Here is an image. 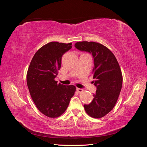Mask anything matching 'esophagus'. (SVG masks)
Returning <instances> with one entry per match:
<instances>
[{
	"mask_svg": "<svg viewBox=\"0 0 147 147\" xmlns=\"http://www.w3.org/2000/svg\"><path fill=\"white\" fill-rule=\"evenodd\" d=\"M77 91L78 92H79V93H81V92H82L83 91V90L82 88H77Z\"/></svg>",
	"mask_w": 147,
	"mask_h": 147,
	"instance_id": "1",
	"label": "esophagus"
}]
</instances>
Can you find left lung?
<instances>
[{
    "instance_id": "8db88e82",
    "label": "left lung",
    "mask_w": 147,
    "mask_h": 147,
    "mask_svg": "<svg viewBox=\"0 0 147 147\" xmlns=\"http://www.w3.org/2000/svg\"><path fill=\"white\" fill-rule=\"evenodd\" d=\"M75 47L81 51L92 55L94 59L92 82L97 90L90 104L84 108L90 117L100 118L113 109L117 103L123 83V77L119 64L109 48L93 42H79Z\"/></svg>"
}]
</instances>
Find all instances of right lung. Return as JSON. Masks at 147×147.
Returning <instances> with one entry per match:
<instances>
[{
	"instance_id": "1",
	"label": "right lung",
	"mask_w": 147,
	"mask_h": 147,
	"mask_svg": "<svg viewBox=\"0 0 147 147\" xmlns=\"http://www.w3.org/2000/svg\"><path fill=\"white\" fill-rule=\"evenodd\" d=\"M72 43L50 42L35 53L27 73L31 97L39 111L50 118L58 117L66 110L76 88L55 80L61 66L62 56Z\"/></svg>"
}]
</instances>
